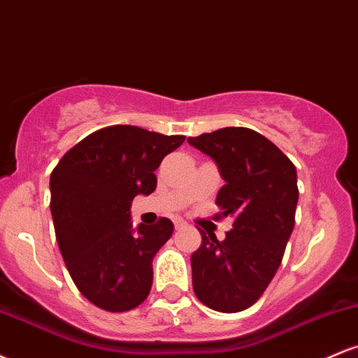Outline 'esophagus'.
Wrapping results in <instances>:
<instances>
[{"label": "esophagus", "mask_w": 358, "mask_h": 358, "mask_svg": "<svg viewBox=\"0 0 358 358\" xmlns=\"http://www.w3.org/2000/svg\"><path fill=\"white\" fill-rule=\"evenodd\" d=\"M187 227V222L182 220V219H176L175 220V229L176 231H182V229Z\"/></svg>", "instance_id": "obj_1"}]
</instances>
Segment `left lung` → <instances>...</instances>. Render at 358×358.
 <instances>
[{
	"instance_id": "obj_1",
	"label": "left lung",
	"mask_w": 358,
	"mask_h": 358,
	"mask_svg": "<svg viewBox=\"0 0 358 358\" xmlns=\"http://www.w3.org/2000/svg\"><path fill=\"white\" fill-rule=\"evenodd\" d=\"M188 143L210 156L225 182L213 219H234L224 241L199 229L202 244L190 259L193 291L205 306L237 313L261 298L285 256L299 195L296 168L248 127H222Z\"/></svg>"
}]
</instances>
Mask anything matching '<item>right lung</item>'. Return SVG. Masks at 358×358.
I'll use <instances>...</instances> for the list:
<instances>
[{
  "instance_id": "right-lung-1",
  "label": "right lung",
  "mask_w": 358,
  "mask_h": 358,
  "mask_svg": "<svg viewBox=\"0 0 358 358\" xmlns=\"http://www.w3.org/2000/svg\"><path fill=\"white\" fill-rule=\"evenodd\" d=\"M185 136L102 127L62 156L50 175L55 237L72 281L92 305L129 311L150 294L153 257L173 222L131 224V202L156 188V168Z\"/></svg>"
}]
</instances>
